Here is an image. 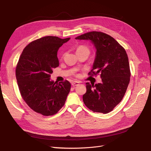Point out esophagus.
Wrapping results in <instances>:
<instances>
[{"label": "esophagus", "mask_w": 151, "mask_h": 151, "mask_svg": "<svg viewBox=\"0 0 151 151\" xmlns=\"http://www.w3.org/2000/svg\"><path fill=\"white\" fill-rule=\"evenodd\" d=\"M79 82H78V81H74V82H72V86H78L79 84Z\"/></svg>", "instance_id": "1"}]
</instances>
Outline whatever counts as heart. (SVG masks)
<instances>
[{"mask_svg": "<svg viewBox=\"0 0 151 151\" xmlns=\"http://www.w3.org/2000/svg\"><path fill=\"white\" fill-rule=\"evenodd\" d=\"M88 50V48L87 47H86V46H79L77 47V51H80V50Z\"/></svg>", "mask_w": 151, "mask_h": 151, "instance_id": "1", "label": "heart"}]
</instances>
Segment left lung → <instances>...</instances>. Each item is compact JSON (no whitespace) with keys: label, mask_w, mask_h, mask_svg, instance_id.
Segmentation results:
<instances>
[{"label":"left lung","mask_w":151,"mask_h":151,"mask_svg":"<svg viewBox=\"0 0 151 151\" xmlns=\"http://www.w3.org/2000/svg\"><path fill=\"white\" fill-rule=\"evenodd\" d=\"M76 40L90 41L95 49V58L89 75L100 74L101 82H87L83 103L94 112L111 111L123 98L130 81L128 57L124 48L111 36L92 32Z\"/></svg>","instance_id":"obj_1"}]
</instances>
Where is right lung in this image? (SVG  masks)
Returning a JSON list of instances; mask_svg holds the SVG:
<instances>
[{"mask_svg":"<svg viewBox=\"0 0 151 151\" xmlns=\"http://www.w3.org/2000/svg\"><path fill=\"white\" fill-rule=\"evenodd\" d=\"M70 39L47 36L35 40L25 47L17 64L16 78L23 99L44 116L57 113L70 92L69 81L51 80L53 69L59 66V47Z\"/></svg>","mask_w":151,"mask_h":151,"instance_id":"1","label":"right lung"}]
</instances>
